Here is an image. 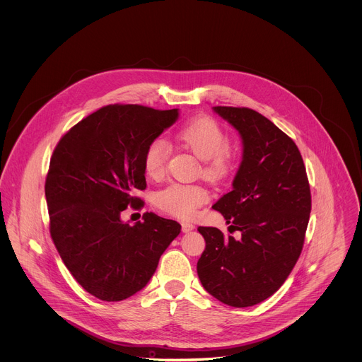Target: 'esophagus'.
<instances>
[{"mask_svg": "<svg viewBox=\"0 0 362 362\" xmlns=\"http://www.w3.org/2000/svg\"><path fill=\"white\" fill-rule=\"evenodd\" d=\"M194 228H195V226H194V224H191V223L182 221V224H181V230H182V233H189V231H192Z\"/></svg>", "mask_w": 362, "mask_h": 362, "instance_id": "1", "label": "esophagus"}]
</instances>
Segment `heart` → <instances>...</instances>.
Listing matches in <instances>:
<instances>
[{
  "mask_svg": "<svg viewBox=\"0 0 362 362\" xmlns=\"http://www.w3.org/2000/svg\"><path fill=\"white\" fill-rule=\"evenodd\" d=\"M175 139L202 160V174L207 180L218 181L228 173L231 153L227 146V135L213 118H192L177 129ZM168 156V145L163 139L152 141L144 153L145 174L152 180L161 178ZM206 201L207 191L204 187L180 182L160 189L155 198L160 210L178 218H191Z\"/></svg>",
  "mask_w": 362,
  "mask_h": 362,
  "instance_id": "obj_1",
  "label": "heart"
}]
</instances>
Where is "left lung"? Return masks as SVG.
<instances>
[{
    "mask_svg": "<svg viewBox=\"0 0 362 362\" xmlns=\"http://www.w3.org/2000/svg\"><path fill=\"white\" fill-rule=\"evenodd\" d=\"M213 110L243 139L233 191L213 205L241 237L199 227L206 248L197 270L210 296L245 308L274 294L300 258L310 221V182L297 145L270 119L247 107Z\"/></svg>",
    "mask_w": 362,
    "mask_h": 362,
    "instance_id": "left-lung-1",
    "label": "left lung"
}]
</instances>
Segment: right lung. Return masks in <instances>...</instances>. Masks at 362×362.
<instances>
[{"instance_id":"right-lung-1","label":"right lung","mask_w":362,"mask_h":362,"mask_svg":"<svg viewBox=\"0 0 362 362\" xmlns=\"http://www.w3.org/2000/svg\"><path fill=\"white\" fill-rule=\"evenodd\" d=\"M178 108L110 104L74 125L52 152L46 201L52 243L75 280L102 301H122L151 280L181 226L146 211L121 220L146 188L144 153Z\"/></svg>"}]
</instances>
